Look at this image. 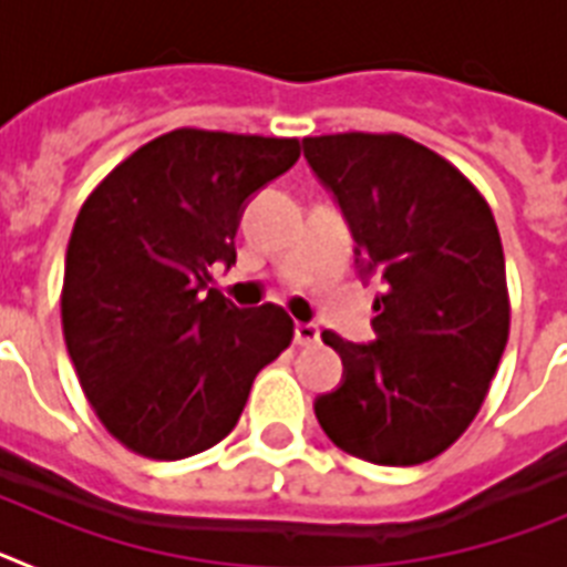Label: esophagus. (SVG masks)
<instances>
[{
    "mask_svg": "<svg viewBox=\"0 0 567 567\" xmlns=\"http://www.w3.org/2000/svg\"><path fill=\"white\" fill-rule=\"evenodd\" d=\"M295 343L298 346L320 343V329L315 327V323H298V327H295Z\"/></svg>",
    "mask_w": 567,
    "mask_h": 567,
    "instance_id": "1",
    "label": "esophagus"
}]
</instances>
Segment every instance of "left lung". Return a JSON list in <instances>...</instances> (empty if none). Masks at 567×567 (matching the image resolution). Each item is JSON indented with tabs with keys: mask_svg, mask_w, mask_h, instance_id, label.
Returning a JSON list of instances; mask_svg holds the SVG:
<instances>
[{
	"mask_svg": "<svg viewBox=\"0 0 567 567\" xmlns=\"http://www.w3.org/2000/svg\"><path fill=\"white\" fill-rule=\"evenodd\" d=\"M303 155L352 227L363 275L383 278L374 343L320 334L343 360L338 392L315 400L320 429L365 463H429L477 417L508 343L497 221L452 162L400 133L309 135Z\"/></svg>",
	"mask_w": 567,
	"mask_h": 567,
	"instance_id": "8db88e82",
	"label": "left lung"
}]
</instances>
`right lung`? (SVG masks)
Here are the masks:
<instances>
[{"label":"right lung","mask_w":567,"mask_h":567,"mask_svg":"<svg viewBox=\"0 0 567 567\" xmlns=\"http://www.w3.org/2000/svg\"><path fill=\"white\" fill-rule=\"evenodd\" d=\"M298 155V138L178 127L110 169L79 209L64 343L87 403L130 452L184 460L221 443L255 374L292 343L287 309H238L207 284L213 264H235L244 202Z\"/></svg>","instance_id":"1"}]
</instances>
